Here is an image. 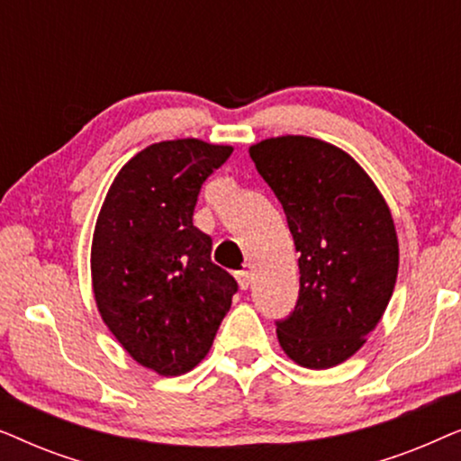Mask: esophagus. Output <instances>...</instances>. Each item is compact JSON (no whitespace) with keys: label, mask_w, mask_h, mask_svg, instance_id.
Instances as JSON below:
<instances>
[{"label":"esophagus","mask_w":461,"mask_h":461,"mask_svg":"<svg viewBox=\"0 0 461 461\" xmlns=\"http://www.w3.org/2000/svg\"><path fill=\"white\" fill-rule=\"evenodd\" d=\"M235 276H237V283H239V287H241V289H248L251 285V273H249V270H239Z\"/></svg>","instance_id":"1"}]
</instances>
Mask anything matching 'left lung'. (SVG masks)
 <instances>
[{"mask_svg": "<svg viewBox=\"0 0 461 461\" xmlns=\"http://www.w3.org/2000/svg\"><path fill=\"white\" fill-rule=\"evenodd\" d=\"M249 157L281 201L300 251L298 302L276 321V338L302 367L330 369L361 348L393 298V216L365 169L330 142L268 138L249 147Z\"/></svg>", "mask_w": 461, "mask_h": 461, "instance_id": "8db88e82", "label": "left lung"}]
</instances>
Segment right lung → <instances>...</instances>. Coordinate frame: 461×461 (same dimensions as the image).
<instances>
[{
	"label": "right lung",
	"mask_w": 461,
	"mask_h": 461,
	"mask_svg": "<svg viewBox=\"0 0 461 461\" xmlns=\"http://www.w3.org/2000/svg\"><path fill=\"white\" fill-rule=\"evenodd\" d=\"M232 147L197 138L150 144L106 193L92 241L100 317L142 367L182 375L201 363L229 312L237 281L212 262L193 224L203 182Z\"/></svg>",
	"instance_id": "add662e5"
}]
</instances>
